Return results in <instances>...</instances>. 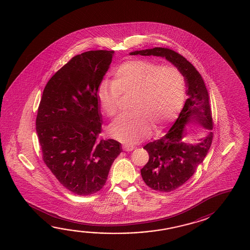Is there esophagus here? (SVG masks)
<instances>
[{
  "mask_svg": "<svg viewBox=\"0 0 250 250\" xmlns=\"http://www.w3.org/2000/svg\"><path fill=\"white\" fill-rule=\"evenodd\" d=\"M123 149H124L125 151H132V150L134 149V147H133V146H131V145L125 144V145L123 146Z\"/></svg>",
  "mask_w": 250,
  "mask_h": 250,
  "instance_id": "obj_1",
  "label": "esophagus"
}]
</instances>
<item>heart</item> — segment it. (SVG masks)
<instances>
[{"mask_svg": "<svg viewBox=\"0 0 250 250\" xmlns=\"http://www.w3.org/2000/svg\"><path fill=\"white\" fill-rule=\"evenodd\" d=\"M120 94L132 96V113L117 118L108 127L111 137L133 145L148 136L151 126L158 129L172 121L184 105L185 83L183 74L173 66L134 60L114 72V80H103L98 100L107 117L117 114Z\"/></svg>", "mask_w": 250, "mask_h": 250, "instance_id": "obj_1", "label": "heart"}]
</instances>
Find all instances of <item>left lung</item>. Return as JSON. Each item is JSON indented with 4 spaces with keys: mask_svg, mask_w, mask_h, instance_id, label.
<instances>
[{
    "mask_svg": "<svg viewBox=\"0 0 250 250\" xmlns=\"http://www.w3.org/2000/svg\"><path fill=\"white\" fill-rule=\"evenodd\" d=\"M129 54L165 58L183 74L187 87L188 99L172 127L161 139L143 147L149 156L148 163L141 170L143 181L152 189L169 192L193 175L208 152L213 140L208 92L203 78L193 65L173 50L155 47ZM190 123L199 124L206 131L205 137L194 145L185 143L183 140L187 133L186 125Z\"/></svg>",
    "mask_w": 250,
    "mask_h": 250,
    "instance_id": "left-lung-1",
    "label": "left lung"
}]
</instances>
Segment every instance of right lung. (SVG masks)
<instances>
[{
  "label": "right lung",
  "instance_id": "1",
  "mask_svg": "<svg viewBox=\"0 0 250 250\" xmlns=\"http://www.w3.org/2000/svg\"><path fill=\"white\" fill-rule=\"evenodd\" d=\"M114 51H90L73 57L47 83L36 117L42 159L73 193L86 196L105 185L121 143L99 140L102 113L98 89Z\"/></svg>",
  "mask_w": 250,
  "mask_h": 250
}]
</instances>
